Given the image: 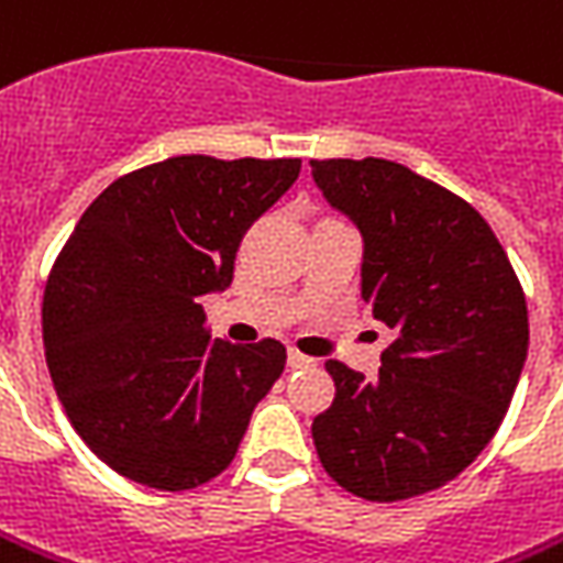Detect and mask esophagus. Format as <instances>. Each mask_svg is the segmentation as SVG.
Listing matches in <instances>:
<instances>
[{
	"mask_svg": "<svg viewBox=\"0 0 563 563\" xmlns=\"http://www.w3.org/2000/svg\"><path fill=\"white\" fill-rule=\"evenodd\" d=\"M286 363H289L292 369H308V366H317V361H313V357L301 354V351H296V347H289V357H286Z\"/></svg>",
	"mask_w": 563,
	"mask_h": 563,
	"instance_id": "obj_1",
	"label": "esophagus"
}]
</instances>
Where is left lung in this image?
I'll return each instance as SVG.
<instances>
[{
    "mask_svg": "<svg viewBox=\"0 0 563 563\" xmlns=\"http://www.w3.org/2000/svg\"><path fill=\"white\" fill-rule=\"evenodd\" d=\"M311 175L361 228L363 301L394 332L376 378L327 363L317 456L369 503L438 490L506 419L530 342L521 280L472 202L407 166L311 159Z\"/></svg>",
    "mask_w": 563,
    "mask_h": 563,
    "instance_id": "obj_1",
    "label": "left lung"
}]
</instances>
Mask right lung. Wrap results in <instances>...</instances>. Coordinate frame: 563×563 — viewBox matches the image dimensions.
<instances>
[{
	"label": "right lung",
	"mask_w": 563,
	"mask_h": 563,
	"mask_svg": "<svg viewBox=\"0 0 563 563\" xmlns=\"http://www.w3.org/2000/svg\"><path fill=\"white\" fill-rule=\"evenodd\" d=\"M301 159L169 156L82 212L42 298L45 363L76 434L135 484L194 490L224 472L286 366L277 339H212L200 298L233 280L243 233Z\"/></svg>",
	"instance_id": "add662e5"
}]
</instances>
